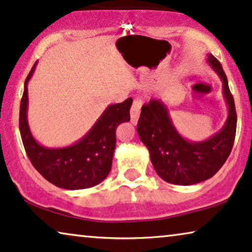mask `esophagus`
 I'll return each mask as SVG.
<instances>
[{
  "mask_svg": "<svg viewBox=\"0 0 252 252\" xmlns=\"http://www.w3.org/2000/svg\"><path fill=\"white\" fill-rule=\"evenodd\" d=\"M141 105H143L141 100H139V99H134L132 102V106H131L130 115H131V122H132L133 125H137L138 120H139Z\"/></svg>",
  "mask_w": 252,
  "mask_h": 252,
  "instance_id": "obj_1",
  "label": "esophagus"
}]
</instances>
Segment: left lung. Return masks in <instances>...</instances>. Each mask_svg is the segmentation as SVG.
Here are the masks:
<instances>
[{"mask_svg":"<svg viewBox=\"0 0 252 252\" xmlns=\"http://www.w3.org/2000/svg\"><path fill=\"white\" fill-rule=\"evenodd\" d=\"M208 63L222 81V92L228 107L225 125L209 139L189 141L173 126L166 106L151 99L143 105L137 131L150 152L155 171L166 183L194 185L215 176L231 154L236 132V111L221 63L212 55Z\"/></svg>","mask_w":252,"mask_h":252,"instance_id":"obj_1","label":"left lung"}]
</instances>
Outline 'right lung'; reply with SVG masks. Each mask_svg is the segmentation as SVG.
<instances>
[{
  "label": "right lung",
  "instance_id": "right-lung-1",
  "mask_svg": "<svg viewBox=\"0 0 252 252\" xmlns=\"http://www.w3.org/2000/svg\"><path fill=\"white\" fill-rule=\"evenodd\" d=\"M32 67L20 101L19 130L25 151L32 164L48 182L65 189H84L101 183L111 171L119 125L130 121L132 99L109 105L82 139L72 146L48 148L32 136L27 122V83L33 75Z\"/></svg>",
  "mask_w": 252,
  "mask_h": 252
}]
</instances>
